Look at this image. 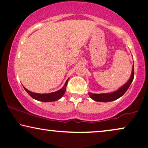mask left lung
I'll use <instances>...</instances> for the list:
<instances>
[{"instance_id":"8db88e82","label":"left lung","mask_w":148,"mask_h":148,"mask_svg":"<svg viewBox=\"0 0 148 148\" xmlns=\"http://www.w3.org/2000/svg\"><path fill=\"white\" fill-rule=\"evenodd\" d=\"M134 78V65L132 67V74L129 80L125 84L121 86L119 88L115 91H113L112 92L109 93H102V94H93V93L89 92L88 95L90 97L95 101L97 102H111L115 101V100L118 99L119 98L121 97L123 95L129 87L130 86L131 84H132L133 80Z\"/></svg>"}]
</instances>
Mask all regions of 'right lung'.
<instances>
[{"mask_svg": "<svg viewBox=\"0 0 148 148\" xmlns=\"http://www.w3.org/2000/svg\"><path fill=\"white\" fill-rule=\"evenodd\" d=\"M68 82V79L66 80L65 84H64V86L62 87L61 89H60L59 90L56 91V92H50V93H47V94H39V93H35L31 92L27 89L25 88L24 87L25 90H26V92L31 97H32L33 99H34L37 101H41V102H53L58 101V99H61V98L63 97L64 93L66 92V86H67Z\"/></svg>", "mask_w": 148, "mask_h": 148, "instance_id": "1", "label": "right lung"}]
</instances>
